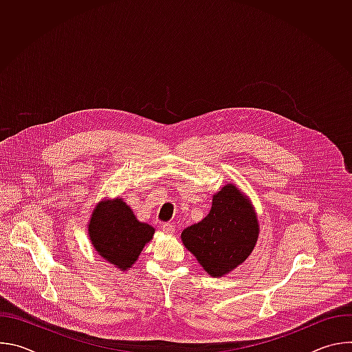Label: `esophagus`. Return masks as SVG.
I'll list each match as a JSON object with an SVG mask.
<instances>
[{"mask_svg": "<svg viewBox=\"0 0 352 352\" xmlns=\"http://www.w3.org/2000/svg\"><path fill=\"white\" fill-rule=\"evenodd\" d=\"M162 230H163V232H166L168 235H173L175 232V227L173 224H170V223H163L162 224Z\"/></svg>", "mask_w": 352, "mask_h": 352, "instance_id": "obj_1", "label": "esophagus"}]
</instances>
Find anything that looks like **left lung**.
Masks as SVG:
<instances>
[{
    "instance_id": "left-lung-1",
    "label": "left lung",
    "mask_w": 352,
    "mask_h": 352,
    "mask_svg": "<svg viewBox=\"0 0 352 352\" xmlns=\"http://www.w3.org/2000/svg\"><path fill=\"white\" fill-rule=\"evenodd\" d=\"M259 231L250 199L228 182L213 195L209 214L186 227L181 239L208 274L224 277L252 254Z\"/></svg>"
}]
</instances>
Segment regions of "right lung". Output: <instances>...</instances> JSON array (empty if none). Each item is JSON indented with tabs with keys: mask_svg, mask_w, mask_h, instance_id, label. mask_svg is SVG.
Returning a JSON list of instances; mask_svg holds the SVG:
<instances>
[{
	"mask_svg": "<svg viewBox=\"0 0 352 352\" xmlns=\"http://www.w3.org/2000/svg\"><path fill=\"white\" fill-rule=\"evenodd\" d=\"M89 239L96 252L121 272L131 269L155 228L136 219L122 197L100 200L87 224Z\"/></svg>",
	"mask_w": 352,
	"mask_h": 352,
	"instance_id": "1",
	"label": "right lung"
}]
</instances>
